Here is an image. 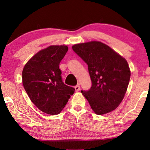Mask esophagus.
Segmentation results:
<instances>
[{"mask_svg":"<svg viewBox=\"0 0 150 150\" xmlns=\"http://www.w3.org/2000/svg\"><path fill=\"white\" fill-rule=\"evenodd\" d=\"M74 88H75L76 91H79L80 90V85H79V84H78L76 86H75Z\"/></svg>","mask_w":150,"mask_h":150,"instance_id":"esophagus-1","label":"esophagus"}]
</instances>
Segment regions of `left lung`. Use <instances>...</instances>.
Listing matches in <instances>:
<instances>
[{
    "label": "left lung",
    "instance_id": "1",
    "mask_svg": "<svg viewBox=\"0 0 150 150\" xmlns=\"http://www.w3.org/2000/svg\"><path fill=\"white\" fill-rule=\"evenodd\" d=\"M73 50L88 65L91 87L81 93L98 115L111 112L120 105L130 79L126 59L100 42L75 44Z\"/></svg>",
    "mask_w": 150,
    "mask_h": 150
}]
</instances>
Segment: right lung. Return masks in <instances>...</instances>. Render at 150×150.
Listing matches in <instances>:
<instances>
[{"label": "right lung", "instance_id": "1", "mask_svg": "<svg viewBox=\"0 0 150 150\" xmlns=\"http://www.w3.org/2000/svg\"><path fill=\"white\" fill-rule=\"evenodd\" d=\"M68 50L67 46H50L34 55L22 71V83L33 103L42 112L57 115L74 93L63 83L59 63Z\"/></svg>", "mask_w": 150, "mask_h": 150}]
</instances>
